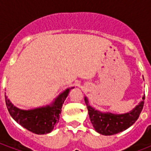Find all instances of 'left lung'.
<instances>
[{"instance_id":"1","label":"left lung","mask_w":151,"mask_h":151,"mask_svg":"<svg viewBox=\"0 0 151 151\" xmlns=\"http://www.w3.org/2000/svg\"><path fill=\"white\" fill-rule=\"evenodd\" d=\"M145 95L142 101L129 112L124 114H114L110 112H103L89 105L87 96H85V102L87 106L91 123L95 130L99 134L111 136L119 133L129 129L136 122L143 110Z\"/></svg>"}]
</instances>
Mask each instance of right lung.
I'll return each mask as SVG.
<instances>
[{
  "label": "right lung",
  "instance_id": "1",
  "mask_svg": "<svg viewBox=\"0 0 151 151\" xmlns=\"http://www.w3.org/2000/svg\"><path fill=\"white\" fill-rule=\"evenodd\" d=\"M74 87L66 88L55 98L50 104L43 106L22 110L16 107L5 96V102L8 112L15 122L29 132L35 134H48L54 129L59 122L62 106L69 92Z\"/></svg>",
  "mask_w": 151,
  "mask_h": 151
}]
</instances>
